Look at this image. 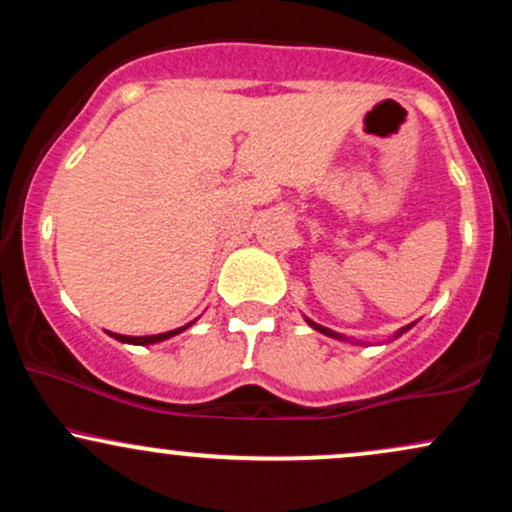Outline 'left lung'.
I'll list each match as a JSON object with an SVG mask.
<instances>
[{
	"instance_id": "obj_1",
	"label": "left lung",
	"mask_w": 512,
	"mask_h": 512,
	"mask_svg": "<svg viewBox=\"0 0 512 512\" xmlns=\"http://www.w3.org/2000/svg\"><path fill=\"white\" fill-rule=\"evenodd\" d=\"M305 322H308V325L310 327H313V330H317V332H322V334H327V337H334V339H342V342H344V334H339V332H332L330 330V327H322V325H317V322H313V320H308V317H305ZM411 327V325H409ZM409 327H402V330H399L397 334H395V337H402V332H407L409 330Z\"/></svg>"
}]
</instances>
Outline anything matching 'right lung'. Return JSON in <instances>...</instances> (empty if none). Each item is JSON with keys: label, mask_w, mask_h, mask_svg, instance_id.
I'll return each instance as SVG.
<instances>
[{"label": "right lung", "mask_w": 512, "mask_h": 512, "mask_svg": "<svg viewBox=\"0 0 512 512\" xmlns=\"http://www.w3.org/2000/svg\"><path fill=\"white\" fill-rule=\"evenodd\" d=\"M192 325H195V320H192V322H187L185 327H178V330H170V332H163V334H149V337H127V334H115V332H108V334H110V337H115L117 342L146 346V344H158V342H163V339H170V337H175V334L185 332L187 327H192Z\"/></svg>", "instance_id": "obj_1"}]
</instances>
